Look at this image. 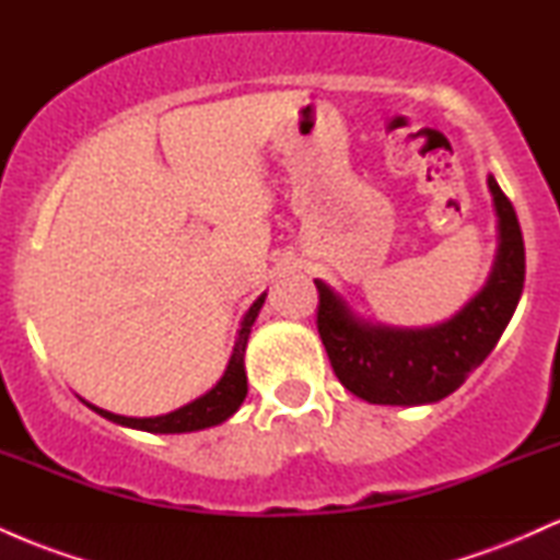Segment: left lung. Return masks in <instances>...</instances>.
I'll return each instance as SVG.
<instances>
[{
    "instance_id": "8db88e82",
    "label": "left lung",
    "mask_w": 560,
    "mask_h": 560,
    "mask_svg": "<svg viewBox=\"0 0 560 560\" xmlns=\"http://www.w3.org/2000/svg\"><path fill=\"white\" fill-rule=\"evenodd\" d=\"M500 218V253L487 287L447 324L389 329L358 320L324 281H316V326L334 374L352 395L376 405L436 402L485 363L524 289L526 258L516 210L490 176Z\"/></svg>"
}]
</instances>
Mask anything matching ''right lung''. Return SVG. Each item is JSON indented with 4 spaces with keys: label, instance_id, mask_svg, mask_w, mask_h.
Segmentation results:
<instances>
[{
    "label": "right lung",
    "instance_id": "right-lung-1",
    "mask_svg": "<svg viewBox=\"0 0 560 560\" xmlns=\"http://www.w3.org/2000/svg\"><path fill=\"white\" fill-rule=\"evenodd\" d=\"M262 300L258 298L253 302V307L247 311V316L242 320L240 329V339H236L234 355H231L226 374H223L221 382L215 384L213 389L208 392L199 400L184 405V408L173 410V413L165 416H155V419H128V416H115L110 410L94 408L96 413L105 416L120 427H131V429H141V432H152V434H182V432H197V429H208L215 427V423L226 421L236 408H240L244 395H247V374H244V347H247V337L249 329H253L255 318H258V311L262 305Z\"/></svg>",
    "mask_w": 560,
    "mask_h": 560
}]
</instances>
